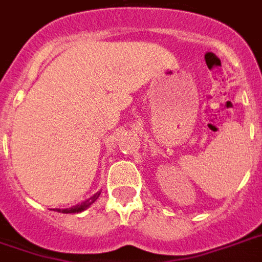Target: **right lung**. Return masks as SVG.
<instances>
[{
    "label": "right lung",
    "instance_id": "right-lung-1",
    "mask_svg": "<svg viewBox=\"0 0 262 262\" xmlns=\"http://www.w3.org/2000/svg\"><path fill=\"white\" fill-rule=\"evenodd\" d=\"M100 191L99 193H96L95 195H92L91 199H88L85 200L83 203H80V204H76L74 207L71 208H52L54 211H58V213H65V214H69V213H80V211H83V210H86L91 204H93L95 201L98 200V197H99Z\"/></svg>",
    "mask_w": 262,
    "mask_h": 262
}]
</instances>
